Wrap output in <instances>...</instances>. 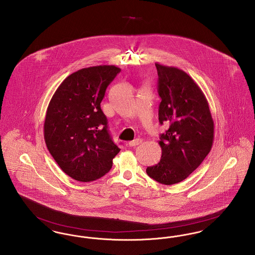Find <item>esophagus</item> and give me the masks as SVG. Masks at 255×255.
<instances>
[{
	"label": "esophagus",
	"mask_w": 255,
	"mask_h": 255,
	"mask_svg": "<svg viewBox=\"0 0 255 255\" xmlns=\"http://www.w3.org/2000/svg\"><path fill=\"white\" fill-rule=\"evenodd\" d=\"M142 142V139L141 138H135L134 140H131V141H129V146H131V147H134V146H136V145H138V144H140Z\"/></svg>",
	"instance_id": "esophagus-1"
}]
</instances>
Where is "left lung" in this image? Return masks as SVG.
I'll return each instance as SVG.
<instances>
[{"label": "left lung", "instance_id": "1", "mask_svg": "<svg viewBox=\"0 0 255 255\" xmlns=\"http://www.w3.org/2000/svg\"><path fill=\"white\" fill-rule=\"evenodd\" d=\"M158 72L159 121L168 125L161 134L162 157L148 166L152 179L172 185L186 179L209 154L214 140V121L208 101L185 71L155 63Z\"/></svg>", "mask_w": 255, "mask_h": 255}]
</instances>
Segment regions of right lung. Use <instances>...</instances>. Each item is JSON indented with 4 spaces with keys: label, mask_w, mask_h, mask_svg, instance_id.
I'll list each match as a JSON object with an SVG mask.
<instances>
[{
    "label": "right lung",
    "mask_w": 255,
    "mask_h": 255,
    "mask_svg": "<svg viewBox=\"0 0 255 255\" xmlns=\"http://www.w3.org/2000/svg\"><path fill=\"white\" fill-rule=\"evenodd\" d=\"M120 70L115 65H97L76 71L60 84L47 108V148L62 171L77 181L104 176L120 151L100 106Z\"/></svg>",
    "instance_id": "obj_1"
}]
</instances>
